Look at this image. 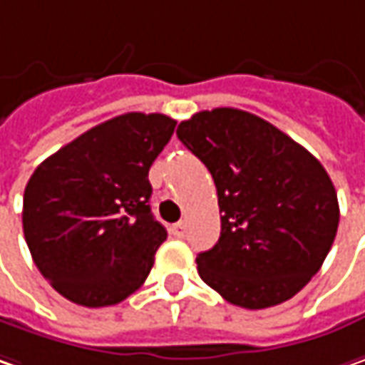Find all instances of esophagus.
Listing matches in <instances>:
<instances>
[{"mask_svg":"<svg viewBox=\"0 0 365 365\" xmlns=\"http://www.w3.org/2000/svg\"><path fill=\"white\" fill-rule=\"evenodd\" d=\"M169 230H171V235L175 239H183L185 237V222H178V225H173Z\"/></svg>","mask_w":365,"mask_h":365,"instance_id":"esophagus-1","label":"esophagus"}]
</instances>
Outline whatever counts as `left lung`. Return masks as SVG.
I'll return each instance as SVG.
<instances>
[{
	"instance_id": "8db88e82",
	"label": "left lung",
	"mask_w": 365,
	"mask_h": 365,
	"mask_svg": "<svg viewBox=\"0 0 365 365\" xmlns=\"http://www.w3.org/2000/svg\"><path fill=\"white\" fill-rule=\"evenodd\" d=\"M178 138L212 173L220 239L196 257L227 302L259 310L298 294L325 262L339 227L325 167L274 124L235 108L194 114Z\"/></svg>"
}]
</instances>
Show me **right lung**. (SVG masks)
Instances as JSON below:
<instances>
[{
    "label": "right lung",
    "mask_w": 365,
    "mask_h": 365,
    "mask_svg": "<svg viewBox=\"0 0 365 365\" xmlns=\"http://www.w3.org/2000/svg\"><path fill=\"white\" fill-rule=\"evenodd\" d=\"M175 124L143 112L106 120L44 159L28 180L26 243L40 274L67 300L112 307L147 279L167 239L149 206V169Z\"/></svg>",
    "instance_id": "right-lung-1"
}]
</instances>
